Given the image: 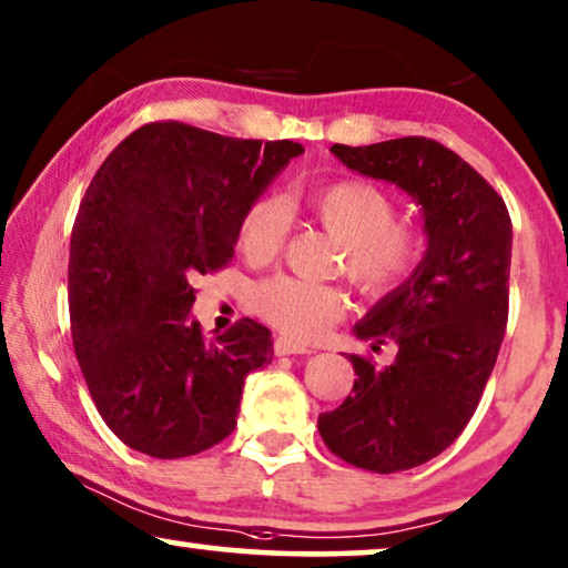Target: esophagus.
Returning <instances> with one entry per match:
<instances>
[{"mask_svg": "<svg viewBox=\"0 0 568 568\" xmlns=\"http://www.w3.org/2000/svg\"><path fill=\"white\" fill-rule=\"evenodd\" d=\"M274 353L276 356H294V353H312L307 345H302L292 338H276L274 341Z\"/></svg>", "mask_w": 568, "mask_h": 568, "instance_id": "esophagus-1", "label": "esophagus"}]
</instances>
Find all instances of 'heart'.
I'll use <instances>...</instances> for the list:
<instances>
[{
  "instance_id": "1",
  "label": "heart",
  "mask_w": 568,
  "mask_h": 568,
  "mask_svg": "<svg viewBox=\"0 0 568 568\" xmlns=\"http://www.w3.org/2000/svg\"><path fill=\"white\" fill-rule=\"evenodd\" d=\"M310 215L343 245L345 274L366 297H384L413 274L423 253L415 230L397 225V204L364 179H341L307 196ZM290 220L282 204L258 196L243 212L237 245L253 264H266L282 251ZM251 310L276 331L297 341H315L345 315L348 300L335 284L276 274L251 290Z\"/></svg>"
}]
</instances>
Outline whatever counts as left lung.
Segmentation results:
<instances>
[{
    "label": "left lung",
    "mask_w": 568,
    "mask_h": 568,
    "mask_svg": "<svg viewBox=\"0 0 568 568\" xmlns=\"http://www.w3.org/2000/svg\"><path fill=\"white\" fill-rule=\"evenodd\" d=\"M331 151L358 174L397 184L420 204L427 248L405 284L353 333L397 345L389 366L348 356L358 379L317 417L325 446L376 474L407 471L443 454L471 420L505 338L513 223L479 171L430 138Z\"/></svg>",
    "instance_id": "8db88e82"
}]
</instances>
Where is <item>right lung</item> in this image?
Wrapping results in <instances>:
<instances>
[{"mask_svg": "<svg viewBox=\"0 0 568 568\" xmlns=\"http://www.w3.org/2000/svg\"><path fill=\"white\" fill-rule=\"evenodd\" d=\"M300 153L292 141L151 122L94 174L71 230V338L125 446L184 458L233 433L245 376L274 356L271 333L243 317L207 341L192 282L233 258L243 212Z\"/></svg>", "mask_w": 568, "mask_h": 568, "instance_id": "1", "label": "right lung"}]
</instances>
